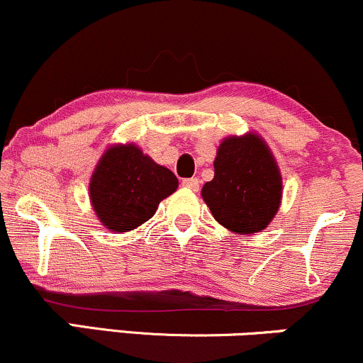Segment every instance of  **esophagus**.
Here are the masks:
<instances>
[{
    "instance_id": "1",
    "label": "esophagus",
    "mask_w": 363,
    "mask_h": 363,
    "mask_svg": "<svg viewBox=\"0 0 363 363\" xmlns=\"http://www.w3.org/2000/svg\"><path fill=\"white\" fill-rule=\"evenodd\" d=\"M199 182L197 178H186V180H183L182 182V185L185 186V189H189V190H192V192H197L199 190Z\"/></svg>"
}]
</instances>
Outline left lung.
<instances>
[{
    "label": "left lung",
    "mask_w": 363,
    "mask_h": 363,
    "mask_svg": "<svg viewBox=\"0 0 363 363\" xmlns=\"http://www.w3.org/2000/svg\"><path fill=\"white\" fill-rule=\"evenodd\" d=\"M202 199L216 221L233 233L266 230L283 199V178L267 142L255 132L223 138Z\"/></svg>",
    "instance_id": "left-lung-1"
}]
</instances>
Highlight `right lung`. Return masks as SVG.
Instances as JSON below:
<instances>
[{"label": "right lung", "instance_id": "right-lung-1", "mask_svg": "<svg viewBox=\"0 0 363 363\" xmlns=\"http://www.w3.org/2000/svg\"><path fill=\"white\" fill-rule=\"evenodd\" d=\"M177 189L173 171L154 162L138 145L115 144L94 168L89 197L101 225L125 233L149 221L160 202Z\"/></svg>", "mask_w": 363, "mask_h": 363}]
</instances>
